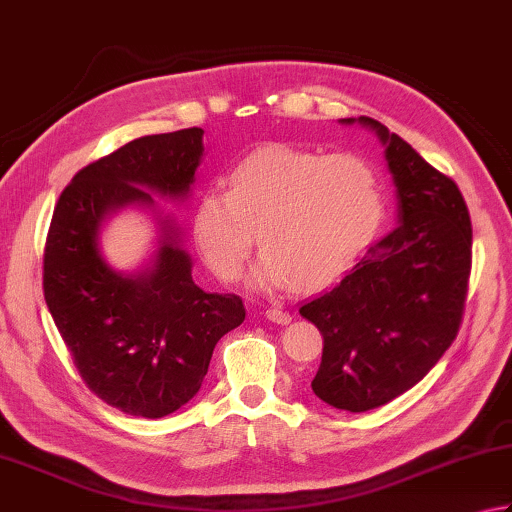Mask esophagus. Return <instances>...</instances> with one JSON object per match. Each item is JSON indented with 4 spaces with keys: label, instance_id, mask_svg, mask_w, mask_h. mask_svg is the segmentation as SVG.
<instances>
[{
    "label": "esophagus",
    "instance_id": "1",
    "mask_svg": "<svg viewBox=\"0 0 512 512\" xmlns=\"http://www.w3.org/2000/svg\"><path fill=\"white\" fill-rule=\"evenodd\" d=\"M266 318L271 320V322H277V324H288L291 322V313H286V311H282V309H266Z\"/></svg>",
    "mask_w": 512,
    "mask_h": 512
}]
</instances>
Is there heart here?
Listing matches in <instances>:
<instances>
[{
    "mask_svg": "<svg viewBox=\"0 0 512 512\" xmlns=\"http://www.w3.org/2000/svg\"><path fill=\"white\" fill-rule=\"evenodd\" d=\"M383 217V183L367 159L273 143L232 167L228 192L201 194L192 232L219 280H239L257 230V286L315 291L356 264Z\"/></svg>",
    "mask_w": 512,
    "mask_h": 512,
    "instance_id": "1",
    "label": "heart"
}]
</instances>
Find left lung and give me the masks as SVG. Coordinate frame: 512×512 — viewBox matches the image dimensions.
<instances>
[{"instance_id":"1","label":"left lung","mask_w":512,"mask_h":512,"mask_svg":"<svg viewBox=\"0 0 512 512\" xmlns=\"http://www.w3.org/2000/svg\"><path fill=\"white\" fill-rule=\"evenodd\" d=\"M358 123L385 145L401 226L300 306L324 340L313 392L347 412L394 401L439 362L459 333L472 266V224L457 183L378 120Z\"/></svg>"}]
</instances>
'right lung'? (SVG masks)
I'll use <instances>...</instances> for the list:
<instances>
[{
  "mask_svg": "<svg viewBox=\"0 0 512 512\" xmlns=\"http://www.w3.org/2000/svg\"><path fill=\"white\" fill-rule=\"evenodd\" d=\"M203 129L143 136L89 163L55 203L44 244V300L87 387L129 416L161 418L199 392L217 342L246 318L239 295L206 293L163 224L150 273L123 277L105 264L98 228L152 194L185 197Z\"/></svg>",
  "mask_w": 512,
  "mask_h": 512,
  "instance_id": "1",
  "label": "right lung"
}]
</instances>
